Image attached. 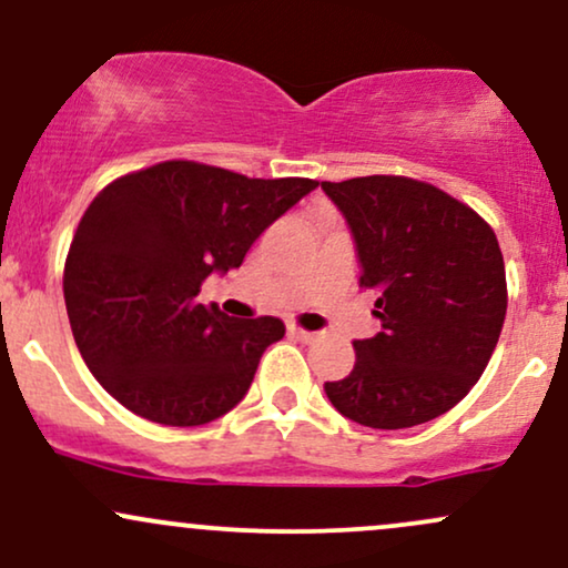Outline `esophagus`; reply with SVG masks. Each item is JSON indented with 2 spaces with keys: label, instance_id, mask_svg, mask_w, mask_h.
<instances>
[{
  "label": "esophagus",
  "instance_id": "34e87169",
  "mask_svg": "<svg viewBox=\"0 0 568 568\" xmlns=\"http://www.w3.org/2000/svg\"><path fill=\"white\" fill-rule=\"evenodd\" d=\"M286 333H290L292 337H295V341H301V343H314L316 341V333H308V329L297 327V324H290V329H286Z\"/></svg>",
  "mask_w": 568,
  "mask_h": 568
}]
</instances>
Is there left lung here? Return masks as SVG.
<instances>
[{
  "label": "left lung",
  "mask_w": 568,
  "mask_h": 568,
  "mask_svg": "<svg viewBox=\"0 0 568 568\" xmlns=\"http://www.w3.org/2000/svg\"><path fill=\"white\" fill-rule=\"evenodd\" d=\"M346 216L378 292L381 333L354 341L356 365L327 381L329 403L373 429H407L448 413L486 369L507 314L505 257L467 203L410 176L322 182Z\"/></svg>",
  "instance_id": "left-lung-1"
}]
</instances>
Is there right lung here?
I'll return each mask as SVG.
<instances>
[{
    "label": "right lung",
    "instance_id": "1",
    "mask_svg": "<svg viewBox=\"0 0 568 568\" xmlns=\"http://www.w3.org/2000/svg\"><path fill=\"white\" fill-rule=\"evenodd\" d=\"M316 184L250 180L195 161L106 184L63 265L69 324L93 378L155 424L201 426L233 410L284 322H239L199 303L201 284L244 263L260 233Z\"/></svg>",
    "mask_w": 568,
    "mask_h": 568
}]
</instances>
